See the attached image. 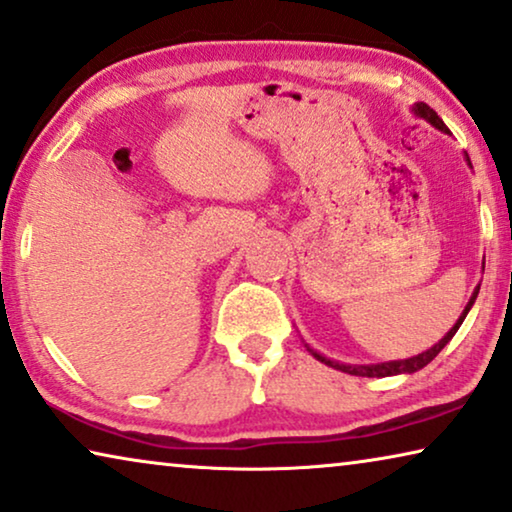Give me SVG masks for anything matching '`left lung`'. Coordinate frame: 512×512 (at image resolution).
Wrapping results in <instances>:
<instances>
[{"label": "left lung", "instance_id": "obj_1", "mask_svg": "<svg viewBox=\"0 0 512 512\" xmlns=\"http://www.w3.org/2000/svg\"><path fill=\"white\" fill-rule=\"evenodd\" d=\"M413 110H416V113H418L420 117H425L427 122H432L436 129H441V131H446V133H448V127H446V124H443L441 117L436 115L434 110L427 106V103H416V108H413ZM476 295H478V288H476V293H473V298L469 300V305H466V309L462 311V316H459V321L453 325V328H450L448 335L443 337L439 344H434L432 348H429V351L416 355V358H409V360H395V362H381V365H358V367H351V365H339V362H332V360L323 358V355H318V353H314V358H316V360H321V362H325V365H330V367L339 369V372H346V374H353V376H369V379H372V376H376V379H381V376H392V374H413V372H418V369H422L425 365H429V362H432V360L436 358V355L441 353V348L446 346V344L450 342V339L455 337V332L459 330V325H462V321L466 318V314H469L471 305H473V302H476Z\"/></svg>", "mask_w": 512, "mask_h": 512}]
</instances>
